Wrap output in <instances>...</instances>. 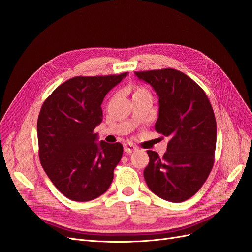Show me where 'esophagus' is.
Segmentation results:
<instances>
[{
  "label": "esophagus",
  "mask_w": 252,
  "mask_h": 252,
  "mask_svg": "<svg viewBox=\"0 0 252 252\" xmlns=\"http://www.w3.org/2000/svg\"><path fill=\"white\" fill-rule=\"evenodd\" d=\"M136 148H138V147H136L135 145H133L131 143H126L124 145V151L127 152V154H131V152L136 150Z\"/></svg>",
  "instance_id": "obj_1"
}]
</instances>
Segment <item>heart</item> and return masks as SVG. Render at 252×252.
I'll use <instances>...</instances> for the list:
<instances>
[{
  "label": "heart",
  "instance_id": "b5f03b06",
  "mask_svg": "<svg viewBox=\"0 0 252 252\" xmlns=\"http://www.w3.org/2000/svg\"><path fill=\"white\" fill-rule=\"evenodd\" d=\"M133 89V95H136V94H149L146 88H144L140 85H134L132 87Z\"/></svg>",
  "mask_w": 252,
  "mask_h": 252
}]
</instances>
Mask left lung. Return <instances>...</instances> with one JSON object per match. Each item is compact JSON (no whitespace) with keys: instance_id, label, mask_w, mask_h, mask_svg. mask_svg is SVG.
I'll use <instances>...</instances> for the list:
<instances>
[{"instance_id":"1","label":"left lung","mask_w":252,"mask_h":252,"mask_svg":"<svg viewBox=\"0 0 252 252\" xmlns=\"http://www.w3.org/2000/svg\"><path fill=\"white\" fill-rule=\"evenodd\" d=\"M158 95L156 131L169 136L163 157L147 150L144 178L152 192L180 203L194 195L215 163L217 122L205 91L188 75L172 68L135 71Z\"/></svg>"}]
</instances>
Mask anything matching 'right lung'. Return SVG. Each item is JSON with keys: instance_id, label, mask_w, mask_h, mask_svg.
Returning <instances> with one entry per match:
<instances>
[{"instance_id": "right-lung-1", "label": "right lung", "mask_w": 252, "mask_h": 252, "mask_svg": "<svg viewBox=\"0 0 252 252\" xmlns=\"http://www.w3.org/2000/svg\"><path fill=\"white\" fill-rule=\"evenodd\" d=\"M127 72L74 77L45 100L37 119L41 165L59 191L75 202L107 191L123 155L121 143H96L105 95Z\"/></svg>"}]
</instances>
